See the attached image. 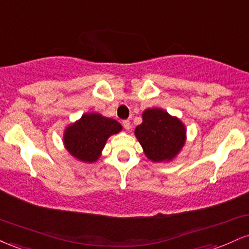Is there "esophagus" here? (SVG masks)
Wrapping results in <instances>:
<instances>
[{"label": "esophagus", "instance_id": "obj_1", "mask_svg": "<svg viewBox=\"0 0 249 249\" xmlns=\"http://www.w3.org/2000/svg\"><path fill=\"white\" fill-rule=\"evenodd\" d=\"M122 124H124V127L125 130H129L130 128H131V124H130L129 120H124V121L122 122Z\"/></svg>", "mask_w": 249, "mask_h": 249}]
</instances>
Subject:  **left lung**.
Returning <instances> with one entry per match:
<instances>
[{
    "instance_id": "obj_1",
    "label": "left lung",
    "mask_w": 249,
    "mask_h": 249,
    "mask_svg": "<svg viewBox=\"0 0 249 249\" xmlns=\"http://www.w3.org/2000/svg\"><path fill=\"white\" fill-rule=\"evenodd\" d=\"M142 124L135 136L153 162H169L177 156L186 139L185 125L176 116L160 108H148L142 114Z\"/></svg>"
}]
</instances>
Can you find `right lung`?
Returning a JSON list of instances; mask_svg holds the SVG:
<instances>
[{
  "label": "right lung",
  "mask_w": 249,
  "mask_h": 249,
  "mask_svg": "<svg viewBox=\"0 0 249 249\" xmlns=\"http://www.w3.org/2000/svg\"><path fill=\"white\" fill-rule=\"evenodd\" d=\"M121 129L122 125L116 120L98 113H86L64 131V144L73 157L93 163L100 157L108 137Z\"/></svg>",
  "instance_id": "right-lung-1"
}]
</instances>
